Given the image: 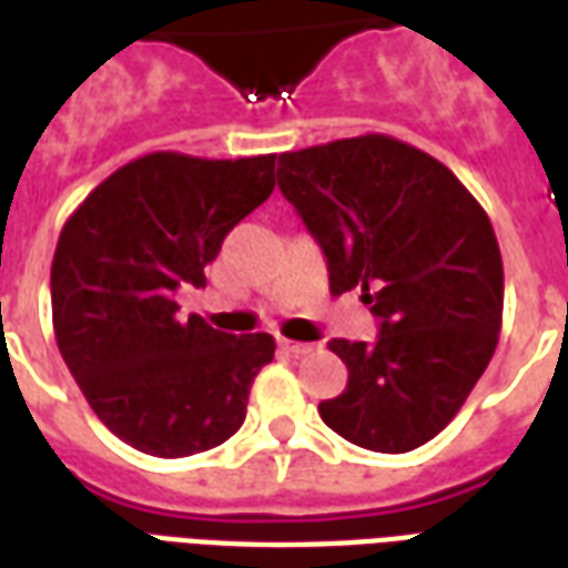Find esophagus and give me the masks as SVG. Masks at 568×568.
I'll return each instance as SVG.
<instances>
[{"label": "esophagus", "mask_w": 568, "mask_h": 568, "mask_svg": "<svg viewBox=\"0 0 568 568\" xmlns=\"http://www.w3.org/2000/svg\"><path fill=\"white\" fill-rule=\"evenodd\" d=\"M280 349L292 353V356H307V353H313L316 346H313V344H297V341H285V337H280Z\"/></svg>", "instance_id": "1"}]
</instances>
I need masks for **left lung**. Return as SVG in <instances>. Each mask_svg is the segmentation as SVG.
<instances>
[{
	"instance_id": "left-lung-1",
	"label": "left lung",
	"mask_w": 568,
	"mask_h": 568,
	"mask_svg": "<svg viewBox=\"0 0 568 568\" xmlns=\"http://www.w3.org/2000/svg\"><path fill=\"white\" fill-rule=\"evenodd\" d=\"M276 182L325 252L332 295L362 288L381 320L377 344H328L349 383L320 417L365 450H414L459 414L499 344L487 212L444 163L383 133L285 151Z\"/></svg>"
}]
</instances>
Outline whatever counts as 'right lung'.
<instances>
[{
    "instance_id": "1",
    "label": "right lung",
    "mask_w": 568,
    "mask_h": 568,
    "mask_svg": "<svg viewBox=\"0 0 568 568\" xmlns=\"http://www.w3.org/2000/svg\"><path fill=\"white\" fill-rule=\"evenodd\" d=\"M276 154L210 161L151 151L93 187L57 240L51 313L60 356L93 414L161 459L219 447L246 419L271 334L179 320L175 288L206 285L231 227L273 191Z\"/></svg>"
}]
</instances>
